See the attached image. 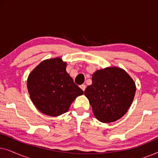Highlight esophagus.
Listing matches in <instances>:
<instances>
[{"instance_id": "obj_1", "label": "esophagus", "mask_w": 158, "mask_h": 158, "mask_svg": "<svg viewBox=\"0 0 158 158\" xmlns=\"http://www.w3.org/2000/svg\"><path fill=\"white\" fill-rule=\"evenodd\" d=\"M85 88H86L85 85H81V88L82 90H83V91H85Z\"/></svg>"}]
</instances>
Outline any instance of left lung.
<instances>
[{"mask_svg": "<svg viewBox=\"0 0 158 158\" xmlns=\"http://www.w3.org/2000/svg\"><path fill=\"white\" fill-rule=\"evenodd\" d=\"M136 92L135 81L123 69L108 67L92 75V84L84 92L97 119L116 122L127 113Z\"/></svg>", "mask_w": 158, "mask_h": 158, "instance_id": "obj_1", "label": "left lung"}]
</instances>
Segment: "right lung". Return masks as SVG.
Segmentation results:
<instances>
[{
  "label": "right lung",
  "mask_w": 158,
  "mask_h": 158,
  "mask_svg": "<svg viewBox=\"0 0 158 158\" xmlns=\"http://www.w3.org/2000/svg\"><path fill=\"white\" fill-rule=\"evenodd\" d=\"M67 63L60 57L43 60L30 73L27 88L36 109L51 116H58L69 110L83 91L66 71Z\"/></svg>",
  "instance_id": "obj_1"
}]
</instances>
